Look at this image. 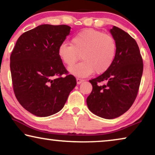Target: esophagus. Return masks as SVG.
Instances as JSON below:
<instances>
[{
	"label": "esophagus",
	"instance_id": "34e87169",
	"mask_svg": "<svg viewBox=\"0 0 155 155\" xmlns=\"http://www.w3.org/2000/svg\"><path fill=\"white\" fill-rule=\"evenodd\" d=\"M76 81H77V84H81L82 82H84V80L80 79V78H77V79H76Z\"/></svg>",
	"mask_w": 155,
	"mask_h": 155
}]
</instances>
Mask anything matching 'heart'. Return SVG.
Here are the masks:
<instances>
[{
  "label": "heart",
  "instance_id": "1",
  "mask_svg": "<svg viewBox=\"0 0 155 155\" xmlns=\"http://www.w3.org/2000/svg\"><path fill=\"white\" fill-rule=\"evenodd\" d=\"M117 51V44L112 36L92 29L80 31L72 38L70 44L59 46L58 55L68 67L77 62L80 54L82 62L69 68L68 71L78 77H87L96 72L104 73L111 66Z\"/></svg>",
  "mask_w": 155,
  "mask_h": 155
}]
</instances>
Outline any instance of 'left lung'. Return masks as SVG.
Instances as JSON below:
<instances>
[{
  "label": "left lung",
  "instance_id": "obj_1",
  "mask_svg": "<svg viewBox=\"0 0 155 155\" xmlns=\"http://www.w3.org/2000/svg\"><path fill=\"white\" fill-rule=\"evenodd\" d=\"M110 32L117 44L115 59L108 71L90 80L92 91L87 98L90 111L107 119L119 117L130 109L137 97L143 71L135 40L116 26Z\"/></svg>",
  "mask_w": 155,
  "mask_h": 155
}]
</instances>
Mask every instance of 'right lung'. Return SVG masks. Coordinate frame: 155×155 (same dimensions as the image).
Here are the masks:
<instances>
[{"mask_svg":"<svg viewBox=\"0 0 155 155\" xmlns=\"http://www.w3.org/2000/svg\"><path fill=\"white\" fill-rule=\"evenodd\" d=\"M71 29L65 25H39L23 33L12 51L10 66L15 94L34 115L46 117L61 111L77 84L58 55Z\"/></svg>","mask_w":155,"mask_h":155,"instance_id":"obj_1","label":"right lung"}]
</instances>
